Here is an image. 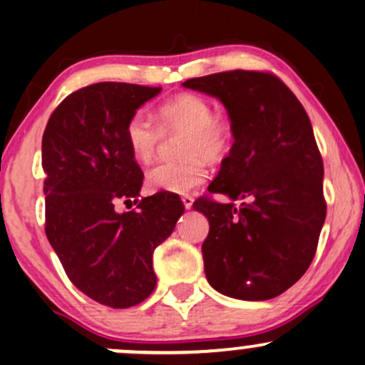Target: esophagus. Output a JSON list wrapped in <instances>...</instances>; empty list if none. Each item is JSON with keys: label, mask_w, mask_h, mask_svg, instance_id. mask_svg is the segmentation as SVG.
Listing matches in <instances>:
<instances>
[{"label": "esophagus", "mask_w": 365, "mask_h": 365, "mask_svg": "<svg viewBox=\"0 0 365 365\" xmlns=\"http://www.w3.org/2000/svg\"><path fill=\"white\" fill-rule=\"evenodd\" d=\"M182 201H183V206H185L187 210H190V208H192V205H194V197H192V195H189V194H187V195H183V197H182Z\"/></svg>", "instance_id": "1"}]
</instances>
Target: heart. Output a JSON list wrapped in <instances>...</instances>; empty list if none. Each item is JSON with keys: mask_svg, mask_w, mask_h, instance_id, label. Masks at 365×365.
<instances>
[{"mask_svg": "<svg viewBox=\"0 0 365 365\" xmlns=\"http://www.w3.org/2000/svg\"><path fill=\"white\" fill-rule=\"evenodd\" d=\"M157 125L136 112L124 125V140L133 157L148 163L155 155L160 133L183 136L178 141L182 160L163 163L147 173V183L155 190L185 194L201 185L208 176V163H220L232 148L234 131L227 118L213 115L212 103L197 94H180L168 99L157 110Z\"/></svg>", "mask_w": 365, "mask_h": 365, "instance_id": "obj_1", "label": "heart"}]
</instances>
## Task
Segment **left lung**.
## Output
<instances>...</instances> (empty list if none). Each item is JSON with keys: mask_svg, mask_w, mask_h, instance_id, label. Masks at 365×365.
<instances>
[{"mask_svg": "<svg viewBox=\"0 0 365 365\" xmlns=\"http://www.w3.org/2000/svg\"><path fill=\"white\" fill-rule=\"evenodd\" d=\"M182 86L227 110L234 143L208 190L243 201L240 208L208 197L194 202L210 222L206 278L229 297L273 299L306 273L327 213L324 163L308 113L271 73L224 71Z\"/></svg>", "mask_w": 365, "mask_h": 365, "instance_id": "left-lung-1", "label": "left lung"}]
</instances>
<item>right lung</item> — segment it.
I'll return each instance as SVG.
<instances>
[{"label":"right lung","mask_w":365,"mask_h":365,"mask_svg":"<svg viewBox=\"0 0 365 365\" xmlns=\"http://www.w3.org/2000/svg\"><path fill=\"white\" fill-rule=\"evenodd\" d=\"M160 91L92 83L53 110L41 140L48 243L73 285L110 308H131L153 292V250L185 212L171 192L138 201L143 171L124 140L128 118ZM118 198H134L138 210L117 214Z\"/></svg>","instance_id":"right-lung-1"}]
</instances>
